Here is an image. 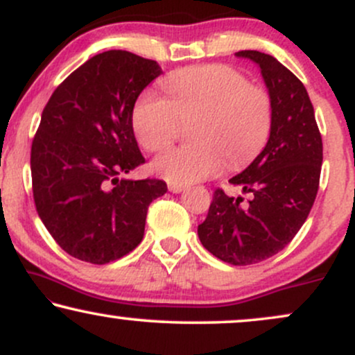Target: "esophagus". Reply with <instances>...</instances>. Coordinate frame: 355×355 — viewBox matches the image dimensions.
<instances>
[{"label":"esophagus","mask_w":355,"mask_h":355,"mask_svg":"<svg viewBox=\"0 0 355 355\" xmlns=\"http://www.w3.org/2000/svg\"><path fill=\"white\" fill-rule=\"evenodd\" d=\"M168 190L172 191V193H180L182 190H185V187L180 185V183H168Z\"/></svg>","instance_id":"1"}]
</instances>
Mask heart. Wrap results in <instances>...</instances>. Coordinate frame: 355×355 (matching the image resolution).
Listing matches in <instances>:
<instances>
[{
	"instance_id": "heart-1",
	"label": "heart",
	"mask_w": 355,
	"mask_h": 355,
	"mask_svg": "<svg viewBox=\"0 0 355 355\" xmlns=\"http://www.w3.org/2000/svg\"><path fill=\"white\" fill-rule=\"evenodd\" d=\"M166 98L141 93L132 112L138 144L148 152L168 146L190 125L191 146L166 150L153 160L155 173L170 183L215 177L223 165L250 164L262 152L274 123V105L266 88L248 83L229 64H197L162 80Z\"/></svg>"
}]
</instances>
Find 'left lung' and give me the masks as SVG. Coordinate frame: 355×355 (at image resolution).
Wrapping results in <instances>:
<instances>
[{
	"mask_svg": "<svg viewBox=\"0 0 355 355\" xmlns=\"http://www.w3.org/2000/svg\"><path fill=\"white\" fill-rule=\"evenodd\" d=\"M237 56L255 61L274 105L266 148L230 178L250 200L214 191L198 225L202 245L230 266H252L279 254L307 220L319 190L322 137L307 89L274 56L255 50Z\"/></svg>",
	"mask_w": 355,
	"mask_h": 355,
	"instance_id": "obj_1",
	"label": "left lung"
}]
</instances>
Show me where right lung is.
I'll use <instances>...</instances> for the list:
<instances>
[{
  "instance_id": "1",
  "label": "right lung",
  "mask_w": 355,
  "mask_h": 355,
  "mask_svg": "<svg viewBox=\"0 0 355 355\" xmlns=\"http://www.w3.org/2000/svg\"><path fill=\"white\" fill-rule=\"evenodd\" d=\"M157 61L110 50L89 58L53 92L31 144L35 207L67 254L113 262L144 239L148 205L166 193L155 178L125 180L145 164L132 125Z\"/></svg>"
}]
</instances>
